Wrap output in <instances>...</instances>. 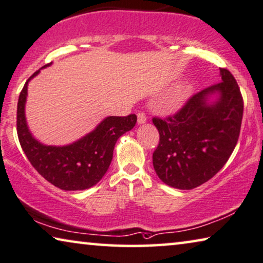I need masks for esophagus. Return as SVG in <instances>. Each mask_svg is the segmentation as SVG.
I'll use <instances>...</instances> for the list:
<instances>
[{"label":"esophagus","instance_id":"esophagus-1","mask_svg":"<svg viewBox=\"0 0 263 263\" xmlns=\"http://www.w3.org/2000/svg\"><path fill=\"white\" fill-rule=\"evenodd\" d=\"M146 119H147L146 116H145L142 112H139L138 115H137V123H138L139 125L146 123Z\"/></svg>","mask_w":263,"mask_h":263}]
</instances>
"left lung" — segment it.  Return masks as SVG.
<instances>
[{"label":"left lung","mask_w":263,"mask_h":263,"mask_svg":"<svg viewBox=\"0 0 263 263\" xmlns=\"http://www.w3.org/2000/svg\"><path fill=\"white\" fill-rule=\"evenodd\" d=\"M222 81L189 99L177 115L154 118L159 144L152 156L166 185L191 190L213 178L236 146L243 99L233 74L219 68Z\"/></svg>","instance_id":"8db88e82"}]
</instances>
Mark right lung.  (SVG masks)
Returning a JSON list of instances; mask_svg holds the SVG:
<instances>
[{
  "mask_svg": "<svg viewBox=\"0 0 263 263\" xmlns=\"http://www.w3.org/2000/svg\"><path fill=\"white\" fill-rule=\"evenodd\" d=\"M52 62L36 70L23 86L17 103V136L20 144L34 169L59 189L85 190L106 174L113 158L117 140L135 127L137 116L106 117L96 128L76 142L55 146L45 145L34 138L26 119L28 82Z\"/></svg>",
  "mask_w": 263,
  "mask_h": 263,
  "instance_id": "obj_1",
  "label": "right lung"
}]
</instances>
